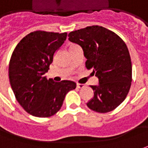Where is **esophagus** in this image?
<instances>
[{"label": "esophagus", "instance_id": "esophagus-1", "mask_svg": "<svg viewBox=\"0 0 148 148\" xmlns=\"http://www.w3.org/2000/svg\"><path fill=\"white\" fill-rule=\"evenodd\" d=\"M84 87H85L84 84H82V83H77V87H78V88H83Z\"/></svg>", "mask_w": 148, "mask_h": 148}]
</instances>
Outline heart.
Masks as SVG:
<instances>
[{"label":"heart","instance_id":"heart-1","mask_svg":"<svg viewBox=\"0 0 148 148\" xmlns=\"http://www.w3.org/2000/svg\"><path fill=\"white\" fill-rule=\"evenodd\" d=\"M76 46H78V45H75V44H70V45H69V49H70V51L72 49H74V47H76Z\"/></svg>","mask_w":148,"mask_h":148}]
</instances>
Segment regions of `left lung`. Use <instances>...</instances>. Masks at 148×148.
I'll list each match as a JSON object with an SVG mask.
<instances>
[{
	"label": "left lung",
	"mask_w": 148,
	"mask_h": 148,
	"mask_svg": "<svg viewBox=\"0 0 148 148\" xmlns=\"http://www.w3.org/2000/svg\"><path fill=\"white\" fill-rule=\"evenodd\" d=\"M69 40L82 47L86 68L93 69L98 86H91L94 97L87 103L95 112L105 113L117 108L126 98L132 81L129 50L116 33L100 26H91L68 35Z\"/></svg>",
	"instance_id": "left-lung-1"
}]
</instances>
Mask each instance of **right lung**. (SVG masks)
I'll use <instances>...</instances> for the list:
<instances>
[{"label": "right lung", "instance_id": "right-lung-1", "mask_svg": "<svg viewBox=\"0 0 148 148\" xmlns=\"http://www.w3.org/2000/svg\"><path fill=\"white\" fill-rule=\"evenodd\" d=\"M66 36V32L36 31L25 36L12 53L9 65L11 87L20 105L32 116L54 115L68 91L76 88L73 81L54 82L45 76Z\"/></svg>", "mask_w": 148, "mask_h": 148}]
</instances>
